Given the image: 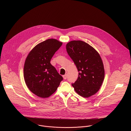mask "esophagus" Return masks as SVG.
<instances>
[{
    "instance_id": "34e87169",
    "label": "esophagus",
    "mask_w": 131,
    "mask_h": 131,
    "mask_svg": "<svg viewBox=\"0 0 131 131\" xmlns=\"http://www.w3.org/2000/svg\"><path fill=\"white\" fill-rule=\"evenodd\" d=\"M67 74H64V75H63V78L64 79H67Z\"/></svg>"
}]
</instances>
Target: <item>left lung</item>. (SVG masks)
I'll list each match as a JSON object with an SVG mask.
<instances>
[{"instance_id": "obj_1", "label": "left lung", "mask_w": 131, "mask_h": 131, "mask_svg": "<svg viewBox=\"0 0 131 131\" xmlns=\"http://www.w3.org/2000/svg\"><path fill=\"white\" fill-rule=\"evenodd\" d=\"M66 50L79 72L72 86L78 94L89 97L100 90L105 77L104 65L99 53L88 43L73 40L66 45Z\"/></svg>"}]
</instances>
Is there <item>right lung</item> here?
<instances>
[{
  "label": "right lung",
  "mask_w": 131,
  "mask_h": 131,
  "mask_svg": "<svg viewBox=\"0 0 131 131\" xmlns=\"http://www.w3.org/2000/svg\"><path fill=\"white\" fill-rule=\"evenodd\" d=\"M55 39H49L36 45L29 53L24 67L26 84L34 94L47 98L56 91L63 78L50 61L62 45Z\"/></svg>",
  "instance_id": "right-lung-1"
}]
</instances>
